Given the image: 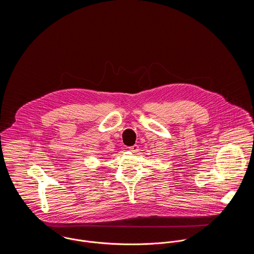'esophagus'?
I'll use <instances>...</instances> for the list:
<instances>
[{
	"label": "esophagus",
	"instance_id": "1",
	"mask_svg": "<svg viewBox=\"0 0 254 254\" xmlns=\"http://www.w3.org/2000/svg\"><path fill=\"white\" fill-rule=\"evenodd\" d=\"M128 148H129V150H131V151H133V152H136V151H138V150H139V145H132V146H129Z\"/></svg>",
	"mask_w": 254,
	"mask_h": 254
}]
</instances>
